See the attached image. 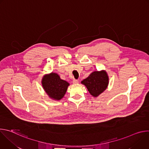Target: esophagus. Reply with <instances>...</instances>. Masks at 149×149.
Masks as SVG:
<instances>
[{"instance_id":"esophagus-1","label":"esophagus","mask_w":149,"mask_h":149,"mask_svg":"<svg viewBox=\"0 0 149 149\" xmlns=\"http://www.w3.org/2000/svg\"><path fill=\"white\" fill-rule=\"evenodd\" d=\"M72 82H73V84H78V81L77 79H74L73 81H72Z\"/></svg>"}]
</instances>
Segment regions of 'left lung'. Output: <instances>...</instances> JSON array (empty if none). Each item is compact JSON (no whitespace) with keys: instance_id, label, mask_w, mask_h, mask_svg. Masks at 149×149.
<instances>
[{"instance_id":"obj_1","label":"left lung","mask_w":149,"mask_h":149,"mask_svg":"<svg viewBox=\"0 0 149 149\" xmlns=\"http://www.w3.org/2000/svg\"><path fill=\"white\" fill-rule=\"evenodd\" d=\"M109 77L105 71L93 72L87 78L81 81L88 90L91 95L98 97L107 88Z\"/></svg>"}]
</instances>
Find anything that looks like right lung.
<instances>
[{
  "label": "right lung",
  "mask_w": 149,
  "mask_h": 149,
  "mask_svg": "<svg viewBox=\"0 0 149 149\" xmlns=\"http://www.w3.org/2000/svg\"><path fill=\"white\" fill-rule=\"evenodd\" d=\"M42 85L49 97L55 100H60L66 93L70 84L61 79L56 73L45 75L42 79Z\"/></svg>",
  "instance_id": "right-lung-1"
}]
</instances>
